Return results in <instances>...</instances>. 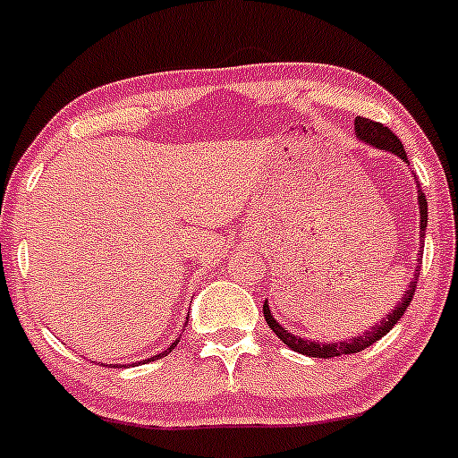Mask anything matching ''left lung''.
Segmentation results:
<instances>
[{
	"label": "left lung",
	"mask_w": 458,
	"mask_h": 458,
	"mask_svg": "<svg viewBox=\"0 0 458 458\" xmlns=\"http://www.w3.org/2000/svg\"><path fill=\"white\" fill-rule=\"evenodd\" d=\"M353 129H356V135L360 137L362 141H367V144L376 146V148H380V150L395 152V155L400 157V159L406 161L404 146H402V141L397 140V135L391 129H388V126L380 124V122L369 120V117H356V120H353ZM417 203H420V216H421V231H420V235H421V238H424V235H426V225H428V203H426L424 190H421L420 185H417ZM417 255H420V264H421V250ZM417 270H420V268H417ZM417 279H420V273H415V277H412L411 286H408L406 294H404V297H402L400 306L393 310V312H388V317L382 318L380 326L373 327L371 332H362L360 336L352 338V341H343V343H314V341H306V338H301V336H294V334H290L286 327H282L277 321H275L267 303H264V318H267L268 327L273 329L275 334H277V338H282V343H286V345L290 349H294V352L306 353V356H312V358H334V356H345V353H358V352H362V349H367L369 345H373V343H376V341H380V338L385 336V334L391 332V327L395 326V323L400 321L402 317H404L406 308L411 306V301H412V294H415Z\"/></svg>",
	"instance_id": "1"
}]
</instances>
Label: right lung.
<instances>
[{"instance_id":"right-lung-1","label":"right lung","mask_w":458,"mask_h":458,"mask_svg":"<svg viewBox=\"0 0 458 458\" xmlns=\"http://www.w3.org/2000/svg\"><path fill=\"white\" fill-rule=\"evenodd\" d=\"M176 343H179V341H174V343H172V345H170L168 349H165V352H161V353H157V356H152L150 360H157V358H164V356H168V352H172V349L176 347ZM144 362H146V360H144Z\"/></svg>"}]
</instances>
